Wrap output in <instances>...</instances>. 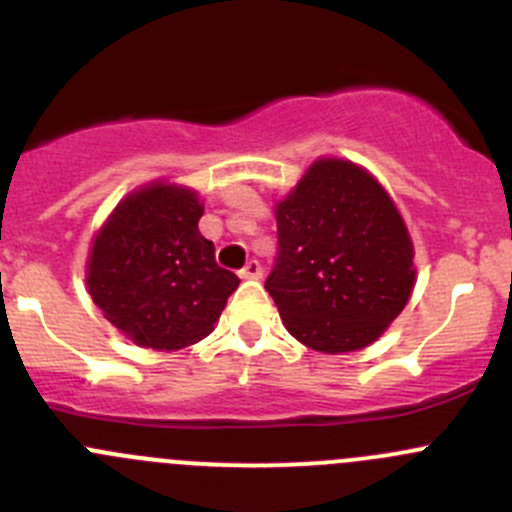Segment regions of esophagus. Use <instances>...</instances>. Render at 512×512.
Here are the masks:
<instances>
[{
  "label": "esophagus",
  "mask_w": 512,
  "mask_h": 512,
  "mask_svg": "<svg viewBox=\"0 0 512 512\" xmlns=\"http://www.w3.org/2000/svg\"><path fill=\"white\" fill-rule=\"evenodd\" d=\"M242 280H260L262 277V265L257 260H247V265L240 270Z\"/></svg>",
  "instance_id": "obj_1"
}]
</instances>
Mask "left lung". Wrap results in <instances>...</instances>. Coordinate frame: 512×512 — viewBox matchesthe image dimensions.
Listing matches in <instances>:
<instances>
[{"label": "left lung", "instance_id": "8db88e82", "mask_svg": "<svg viewBox=\"0 0 512 512\" xmlns=\"http://www.w3.org/2000/svg\"><path fill=\"white\" fill-rule=\"evenodd\" d=\"M275 267L265 289L287 332L324 354L381 337L414 289V245L366 170L324 158L277 205Z\"/></svg>", "mask_w": 512, "mask_h": 512}]
</instances>
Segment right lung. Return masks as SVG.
I'll use <instances>...</instances> for the list:
<instances>
[{"label":"right lung","instance_id":"obj_1","mask_svg":"<svg viewBox=\"0 0 512 512\" xmlns=\"http://www.w3.org/2000/svg\"><path fill=\"white\" fill-rule=\"evenodd\" d=\"M200 218L193 190L158 183L128 195L96 235L86 275L91 299L138 347L195 344L213 332L240 285L215 262Z\"/></svg>","mask_w":512,"mask_h":512}]
</instances>
